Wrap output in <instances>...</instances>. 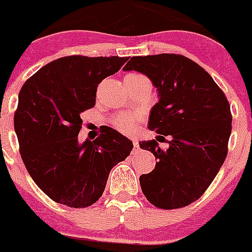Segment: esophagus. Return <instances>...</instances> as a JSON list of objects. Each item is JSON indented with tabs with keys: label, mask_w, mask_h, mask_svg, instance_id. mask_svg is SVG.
Wrapping results in <instances>:
<instances>
[{
	"label": "esophagus",
	"mask_w": 252,
	"mask_h": 252,
	"mask_svg": "<svg viewBox=\"0 0 252 252\" xmlns=\"http://www.w3.org/2000/svg\"><path fill=\"white\" fill-rule=\"evenodd\" d=\"M132 142H133V150H138V142H137V140H135V138H133L132 140Z\"/></svg>",
	"instance_id": "34e87169"
}]
</instances>
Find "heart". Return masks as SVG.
<instances>
[{"mask_svg":"<svg viewBox=\"0 0 252 252\" xmlns=\"http://www.w3.org/2000/svg\"><path fill=\"white\" fill-rule=\"evenodd\" d=\"M140 117L138 114H121L114 119V127L121 132L128 133L136 127V122Z\"/></svg>","mask_w":252,"mask_h":252,"instance_id":"heart-1","label":"heart"}]
</instances>
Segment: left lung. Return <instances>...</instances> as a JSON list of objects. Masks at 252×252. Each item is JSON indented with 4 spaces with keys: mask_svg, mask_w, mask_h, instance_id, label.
<instances>
[{
    "mask_svg": "<svg viewBox=\"0 0 252 252\" xmlns=\"http://www.w3.org/2000/svg\"><path fill=\"white\" fill-rule=\"evenodd\" d=\"M124 70L145 74L157 88L148 128L157 140L172 137L166 151L156 140L140 142L157 159L155 169L140 177L143 194L160 209L187 207L203 195L226 158L229 101L209 73L179 54L132 57Z\"/></svg>",
    "mask_w": 252,
    "mask_h": 252,
    "instance_id": "8db88e82",
    "label": "left lung"
}]
</instances>
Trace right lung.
I'll use <instances>...</instances> for the list:
<instances>
[{"mask_svg":"<svg viewBox=\"0 0 252 252\" xmlns=\"http://www.w3.org/2000/svg\"><path fill=\"white\" fill-rule=\"evenodd\" d=\"M127 59L64 57L40 68L21 89L14 114L21 157L34 183L59 204H94L110 171L132 151V141L111 127L94 141L78 138L80 115L95 106L97 85Z\"/></svg>","mask_w":252,"mask_h":252,"instance_id":"1","label":"right lung"}]
</instances>
